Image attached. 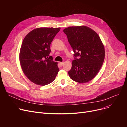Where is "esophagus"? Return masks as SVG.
<instances>
[{
    "instance_id": "1",
    "label": "esophagus",
    "mask_w": 127,
    "mask_h": 127,
    "mask_svg": "<svg viewBox=\"0 0 127 127\" xmlns=\"http://www.w3.org/2000/svg\"><path fill=\"white\" fill-rule=\"evenodd\" d=\"M59 64H60V66H62L63 65V64H64V62H60V63H59Z\"/></svg>"
}]
</instances>
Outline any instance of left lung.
Wrapping results in <instances>:
<instances>
[{"label":"left lung","mask_w":127,"mask_h":127,"mask_svg":"<svg viewBox=\"0 0 127 127\" xmlns=\"http://www.w3.org/2000/svg\"><path fill=\"white\" fill-rule=\"evenodd\" d=\"M75 57L68 71L70 78L78 83L94 79L103 64L105 50L97 33L85 26L69 27L63 30Z\"/></svg>","instance_id":"8db88e82"}]
</instances>
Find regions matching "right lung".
Instances as JSON below:
<instances>
[{
  "instance_id": "1",
  "label": "right lung",
  "mask_w": 127,
  "mask_h": 127,
  "mask_svg": "<svg viewBox=\"0 0 127 127\" xmlns=\"http://www.w3.org/2000/svg\"><path fill=\"white\" fill-rule=\"evenodd\" d=\"M61 28H36L23 39L19 52V62L24 74L39 85L53 81L59 72L58 63L49 56L50 44Z\"/></svg>"
}]
</instances>
